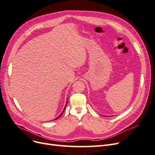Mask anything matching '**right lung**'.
<instances>
[{"mask_svg":"<svg viewBox=\"0 0 155 155\" xmlns=\"http://www.w3.org/2000/svg\"><path fill=\"white\" fill-rule=\"evenodd\" d=\"M67 102H68V101H67ZM67 102H66V104H67ZM66 107H64V110H63V111L62 112V113H61V114H60V116H58V117L57 118H55V119H54V120H57V119H58V118H60V117H61L62 116V113H64V110H65V109H66Z\"/></svg>","mask_w":155,"mask_h":155,"instance_id":"add662e5","label":"right lung"}]
</instances>
